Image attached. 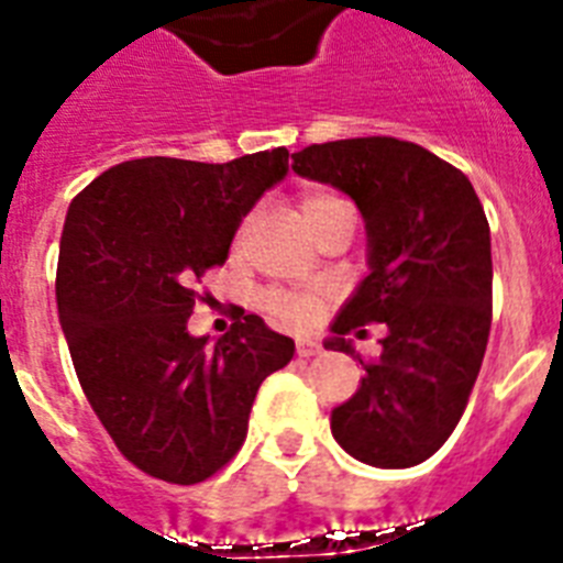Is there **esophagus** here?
<instances>
[{
  "mask_svg": "<svg viewBox=\"0 0 563 563\" xmlns=\"http://www.w3.org/2000/svg\"><path fill=\"white\" fill-rule=\"evenodd\" d=\"M320 352V343L318 340H297V354L300 357H311V354Z\"/></svg>",
  "mask_w": 563,
  "mask_h": 563,
  "instance_id": "esophagus-1",
  "label": "esophagus"
}]
</instances>
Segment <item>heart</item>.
Masks as SVG:
<instances>
[{
  "mask_svg": "<svg viewBox=\"0 0 563 563\" xmlns=\"http://www.w3.org/2000/svg\"><path fill=\"white\" fill-rule=\"evenodd\" d=\"M334 202H343V200H338L334 194H325V191L306 194L303 202H300V211H303L306 223H311L320 211H325L329 206H334ZM266 309L272 311L274 318L286 320V323H306V320L311 318L314 306H311V300H306V297L286 295V291H268Z\"/></svg>",
  "mask_w": 563,
  "mask_h": 563,
  "instance_id": "b5f03b06",
  "label": "heart"
}]
</instances>
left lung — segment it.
<instances>
[{
	"label": "left lung",
	"instance_id": "left-lung-1",
	"mask_svg": "<svg viewBox=\"0 0 563 563\" xmlns=\"http://www.w3.org/2000/svg\"><path fill=\"white\" fill-rule=\"evenodd\" d=\"M295 174L352 197L366 223L369 274L332 323L325 349L354 354L366 323H386L380 357L332 434L380 470L423 464L464 415L493 323V245L478 194L455 165L395 136L297 151Z\"/></svg>",
	"mask_w": 563,
	"mask_h": 563
}]
</instances>
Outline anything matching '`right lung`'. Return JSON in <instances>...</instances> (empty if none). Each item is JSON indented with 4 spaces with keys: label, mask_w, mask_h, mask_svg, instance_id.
<instances>
[{
    "label": "right lung",
    "mask_w": 563,
    "mask_h": 563,
    "mask_svg": "<svg viewBox=\"0 0 563 563\" xmlns=\"http://www.w3.org/2000/svg\"><path fill=\"white\" fill-rule=\"evenodd\" d=\"M289 174V151L231 163L129 159L70 202L56 309L85 398L136 470L200 484L245 441L260 384L295 340L243 314L194 338L191 283L223 266L243 217Z\"/></svg>",
    "instance_id": "right-lung-1"
}]
</instances>
